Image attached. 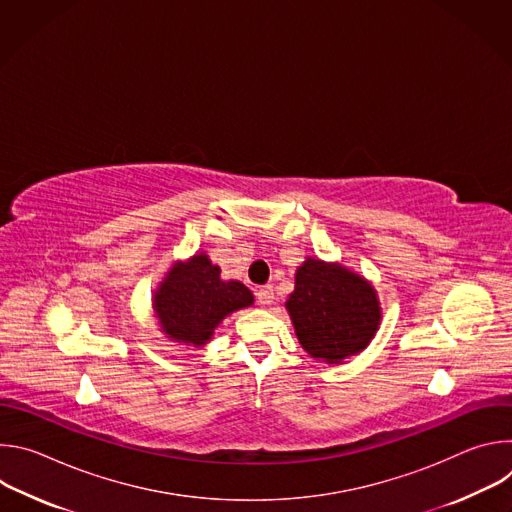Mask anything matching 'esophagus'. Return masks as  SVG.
I'll return each instance as SVG.
<instances>
[{
    "label": "esophagus",
    "instance_id": "esophagus-1",
    "mask_svg": "<svg viewBox=\"0 0 512 512\" xmlns=\"http://www.w3.org/2000/svg\"><path fill=\"white\" fill-rule=\"evenodd\" d=\"M257 302L259 304H263V306H269L271 302H273V298H275V294H273V285H261L259 289H257Z\"/></svg>",
    "mask_w": 512,
    "mask_h": 512
}]
</instances>
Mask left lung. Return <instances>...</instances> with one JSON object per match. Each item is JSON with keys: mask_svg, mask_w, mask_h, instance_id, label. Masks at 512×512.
Listing matches in <instances>:
<instances>
[{"mask_svg": "<svg viewBox=\"0 0 512 512\" xmlns=\"http://www.w3.org/2000/svg\"><path fill=\"white\" fill-rule=\"evenodd\" d=\"M285 308L302 348L328 364L362 352L381 324L377 291L367 279L312 257L298 267Z\"/></svg>", "mask_w": 512, "mask_h": 512, "instance_id": "8db88e82", "label": "left lung"}]
</instances>
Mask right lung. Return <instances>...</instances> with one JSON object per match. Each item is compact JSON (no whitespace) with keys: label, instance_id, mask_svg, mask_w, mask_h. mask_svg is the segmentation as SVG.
<instances>
[{"label":"right lung","instance_id":"1","mask_svg":"<svg viewBox=\"0 0 512 512\" xmlns=\"http://www.w3.org/2000/svg\"><path fill=\"white\" fill-rule=\"evenodd\" d=\"M152 306L170 340L200 348L229 314L253 306V294L241 281H223L221 267L196 253L166 273Z\"/></svg>","mask_w":512,"mask_h":512}]
</instances>
